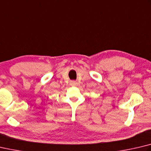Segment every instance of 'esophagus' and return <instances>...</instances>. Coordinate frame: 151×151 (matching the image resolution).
<instances>
[{"mask_svg":"<svg viewBox=\"0 0 151 151\" xmlns=\"http://www.w3.org/2000/svg\"><path fill=\"white\" fill-rule=\"evenodd\" d=\"M76 81H71L70 82V85H72V86H76Z\"/></svg>","mask_w":151,"mask_h":151,"instance_id":"obj_1","label":"esophagus"}]
</instances>
